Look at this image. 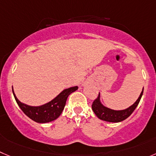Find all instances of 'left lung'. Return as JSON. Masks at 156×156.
<instances>
[{"instance_id":"1","label":"left lung","mask_w":156,"mask_h":156,"mask_svg":"<svg viewBox=\"0 0 156 156\" xmlns=\"http://www.w3.org/2000/svg\"><path fill=\"white\" fill-rule=\"evenodd\" d=\"M142 94H143V89H142V91L141 92L137 100L132 106H130L127 109H122V110H114V109H109L102 104L101 101H100V94L99 93V96L97 97V99L93 101L92 109L96 116L103 121L110 122H119L125 120L133 113V111L137 107Z\"/></svg>"}]
</instances>
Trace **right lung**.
I'll return each instance as SVG.
<instances>
[{"label": "right lung", "mask_w": 156, "mask_h": 156, "mask_svg": "<svg viewBox=\"0 0 156 156\" xmlns=\"http://www.w3.org/2000/svg\"><path fill=\"white\" fill-rule=\"evenodd\" d=\"M78 90V87H73L63 90L57 96L49 103L39 106H31L21 103L16 96L12 87L13 94L15 100L21 109L30 119L38 123H47L57 119L63 112L66 105V99L69 94Z\"/></svg>", "instance_id": "obj_1"}]
</instances>
